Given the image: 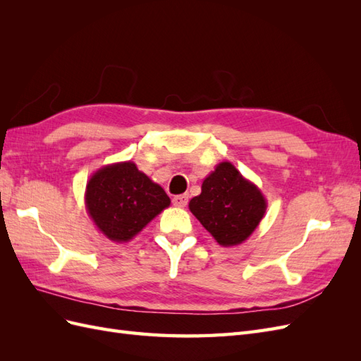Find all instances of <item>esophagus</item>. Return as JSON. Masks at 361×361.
<instances>
[{
  "label": "esophagus",
  "mask_w": 361,
  "mask_h": 361,
  "mask_svg": "<svg viewBox=\"0 0 361 361\" xmlns=\"http://www.w3.org/2000/svg\"><path fill=\"white\" fill-rule=\"evenodd\" d=\"M188 203V195L187 194H180V195H174L173 197V204L176 207H185Z\"/></svg>",
  "instance_id": "34e87169"
}]
</instances>
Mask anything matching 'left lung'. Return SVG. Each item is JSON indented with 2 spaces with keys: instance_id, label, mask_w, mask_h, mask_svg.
Returning <instances> with one entry per match:
<instances>
[{
  "instance_id": "1",
  "label": "left lung",
  "mask_w": 361,
  "mask_h": 361,
  "mask_svg": "<svg viewBox=\"0 0 361 361\" xmlns=\"http://www.w3.org/2000/svg\"><path fill=\"white\" fill-rule=\"evenodd\" d=\"M188 206L218 244L233 247L256 231L268 204L256 185L224 161L203 179L202 192Z\"/></svg>"
}]
</instances>
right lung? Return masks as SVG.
<instances>
[{
    "label": "right lung",
    "instance_id": "1",
    "mask_svg": "<svg viewBox=\"0 0 361 361\" xmlns=\"http://www.w3.org/2000/svg\"><path fill=\"white\" fill-rule=\"evenodd\" d=\"M85 209L113 243H128L170 206V197L133 161L114 162L92 174L85 187Z\"/></svg>",
    "mask_w": 361,
    "mask_h": 361
}]
</instances>
